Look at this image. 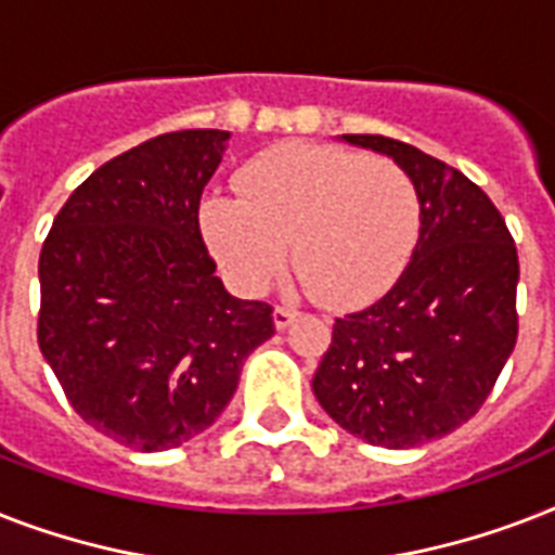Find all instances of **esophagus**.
Segmentation results:
<instances>
[{
  "label": "esophagus",
  "instance_id": "obj_1",
  "mask_svg": "<svg viewBox=\"0 0 555 555\" xmlns=\"http://www.w3.org/2000/svg\"><path fill=\"white\" fill-rule=\"evenodd\" d=\"M294 317H296V311L294 308H287V305H276V308H273V322H276L279 331L287 328V325L294 322Z\"/></svg>",
  "mask_w": 555,
  "mask_h": 555
}]
</instances>
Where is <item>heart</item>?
I'll return each mask as SVG.
<instances>
[{"label": "heart", "mask_w": 555, "mask_h": 555, "mask_svg": "<svg viewBox=\"0 0 555 555\" xmlns=\"http://www.w3.org/2000/svg\"><path fill=\"white\" fill-rule=\"evenodd\" d=\"M238 195H209L201 227L233 285L261 291L294 264L325 305H354L400 276L421 235V195L388 158L291 143L253 158Z\"/></svg>", "instance_id": "1"}]
</instances>
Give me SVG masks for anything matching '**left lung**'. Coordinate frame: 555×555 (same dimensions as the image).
<instances>
[{
  "mask_svg": "<svg viewBox=\"0 0 555 555\" xmlns=\"http://www.w3.org/2000/svg\"><path fill=\"white\" fill-rule=\"evenodd\" d=\"M412 176L421 235L386 296L334 322L313 395L365 443L409 449L466 423L518 337V253L499 207L464 172L383 134H346Z\"/></svg>",
  "mask_w": 555,
  "mask_h": 555,
  "instance_id": "8db88e82",
  "label": "left lung"
}]
</instances>
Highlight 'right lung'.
Returning <instances> with one entry per match:
<instances>
[{
	"label": "right lung",
	"mask_w": 555,
	"mask_h": 555,
	"mask_svg": "<svg viewBox=\"0 0 555 555\" xmlns=\"http://www.w3.org/2000/svg\"><path fill=\"white\" fill-rule=\"evenodd\" d=\"M230 132H167L68 195L39 253V351L82 421L129 449L181 447L216 423L273 305L235 299L198 224Z\"/></svg>",
	"instance_id": "add662e5"
}]
</instances>
